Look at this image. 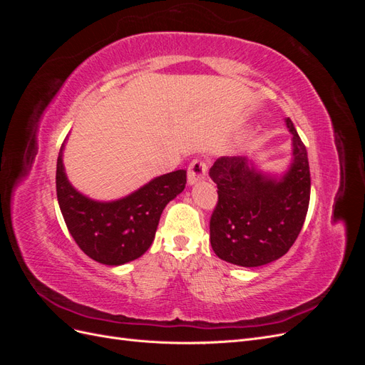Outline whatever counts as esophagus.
Masks as SVG:
<instances>
[{
	"mask_svg": "<svg viewBox=\"0 0 365 365\" xmlns=\"http://www.w3.org/2000/svg\"><path fill=\"white\" fill-rule=\"evenodd\" d=\"M208 172V161L195 158L189 165V184H196L204 180Z\"/></svg>",
	"mask_w": 365,
	"mask_h": 365,
	"instance_id": "34e87169",
	"label": "esophagus"
}]
</instances>
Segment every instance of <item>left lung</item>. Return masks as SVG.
Masks as SVG:
<instances>
[{
	"label": "left lung",
	"mask_w": 365,
	"mask_h": 365,
	"mask_svg": "<svg viewBox=\"0 0 365 365\" xmlns=\"http://www.w3.org/2000/svg\"><path fill=\"white\" fill-rule=\"evenodd\" d=\"M294 163L280 181L251 168L245 157H222L210 169L217 204L210 217V242L219 259L239 267H262L294 245L311 200L307 150L292 120Z\"/></svg>",
	"instance_id": "1"
}]
</instances>
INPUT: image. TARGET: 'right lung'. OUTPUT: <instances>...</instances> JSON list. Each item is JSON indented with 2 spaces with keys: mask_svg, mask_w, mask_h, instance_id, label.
<instances>
[{
  "mask_svg": "<svg viewBox=\"0 0 365 365\" xmlns=\"http://www.w3.org/2000/svg\"><path fill=\"white\" fill-rule=\"evenodd\" d=\"M62 149L63 145L56 164V193L77 247L103 264H123L143 256L155 237L164 207L184 190L187 172L161 175L123 200L96 202L76 192L68 182Z\"/></svg>",
  "mask_w": 365,
  "mask_h": 365,
  "instance_id": "1",
  "label": "right lung"
}]
</instances>
